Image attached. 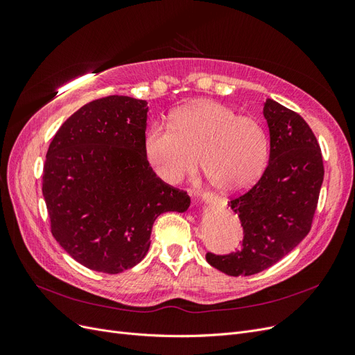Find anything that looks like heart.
<instances>
[{"instance_id": "1", "label": "heart", "mask_w": 355, "mask_h": 355, "mask_svg": "<svg viewBox=\"0 0 355 355\" xmlns=\"http://www.w3.org/2000/svg\"><path fill=\"white\" fill-rule=\"evenodd\" d=\"M171 124L154 123L144 137L149 167L168 184L197 167V154L210 185L220 192L250 187L266 167L270 136L256 118L219 102L198 101L179 108Z\"/></svg>"}]
</instances>
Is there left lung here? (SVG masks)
<instances>
[{"label":"left lung","mask_w":355,"mask_h":355,"mask_svg":"<svg viewBox=\"0 0 355 355\" xmlns=\"http://www.w3.org/2000/svg\"><path fill=\"white\" fill-rule=\"evenodd\" d=\"M270 161L257 184L228 206L243 227L241 249L207 253V262L232 275H253L292 252L311 230L324 167L320 145L299 114L272 99L263 103Z\"/></svg>","instance_id":"1"}]
</instances>
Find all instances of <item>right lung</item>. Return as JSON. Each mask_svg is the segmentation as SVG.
Wrapping results in <instances>:
<instances>
[{"mask_svg":"<svg viewBox=\"0 0 355 355\" xmlns=\"http://www.w3.org/2000/svg\"><path fill=\"white\" fill-rule=\"evenodd\" d=\"M148 102L106 96L85 103L53 137L42 171L51 234L89 270L120 274L141 262L161 213L188 210L144 154Z\"/></svg>","mask_w":355,"mask_h":355,"instance_id":"add662e5","label":"right lung"}]
</instances>
